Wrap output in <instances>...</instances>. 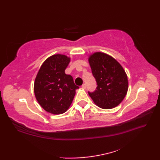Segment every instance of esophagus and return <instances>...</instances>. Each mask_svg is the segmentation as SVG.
<instances>
[{
    "instance_id": "1",
    "label": "esophagus",
    "mask_w": 160,
    "mask_h": 160,
    "mask_svg": "<svg viewBox=\"0 0 160 160\" xmlns=\"http://www.w3.org/2000/svg\"><path fill=\"white\" fill-rule=\"evenodd\" d=\"M82 87L83 88V89H87V84H86L85 83H84V84H82Z\"/></svg>"
}]
</instances>
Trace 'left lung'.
I'll return each instance as SVG.
<instances>
[{
  "instance_id": "left-lung-1",
  "label": "left lung",
  "mask_w": 160,
  "mask_h": 160,
  "mask_svg": "<svg viewBox=\"0 0 160 160\" xmlns=\"http://www.w3.org/2000/svg\"><path fill=\"white\" fill-rule=\"evenodd\" d=\"M97 87L88 91L98 107L104 109L114 108L123 100L128 90V78L117 60L106 53L98 52L89 59Z\"/></svg>"
}]
</instances>
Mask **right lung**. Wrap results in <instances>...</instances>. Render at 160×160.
Instances as JSON below:
<instances>
[{"label": "right lung", "instance_id": "obj_1", "mask_svg": "<svg viewBox=\"0 0 160 160\" xmlns=\"http://www.w3.org/2000/svg\"><path fill=\"white\" fill-rule=\"evenodd\" d=\"M70 62L66 56L56 54L42 64L36 78L34 93L40 106L49 113L61 114L67 111L72 102L76 89L71 75L64 73Z\"/></svg>", "mask_w": 160, "mask_h": 160}]
</instances>
